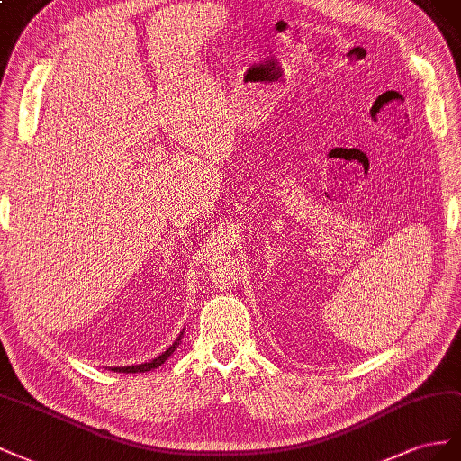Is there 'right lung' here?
I'll return each mask as SVG.
<instances>
[{
    "label": "right lung",
    "instance_id": "right-lung-1",
    "mask_svg": "<svg viewBox=\"0 0 461 461\" xmlns=\"http://www.w3.org/2000/svg\"><path fill=\"white\" fill-rule=\"evenodd\" d=\"M179 339H181V336L162 355H158V357L150 363H142V365H135V366H115V369H112V371H120V373H147V371H152V369H156V366H160L169 357V355H172L177 349Z\"/></svg>",
    "mask_w": 461,
    "mask_h": 461
}]
</instances>
